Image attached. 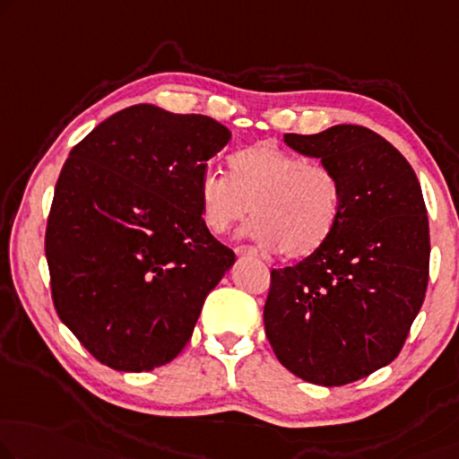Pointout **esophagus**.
I'll list each match as a JSON object with an SVG mask.
<instances>
[{
    "label": "esophagus",
    "instance_id": "obj_1",
    "mask_svg": "<svg viewBox=\"0 0 459 459\" xmlns=\"http://www.w3.org/2000/svg\"><path fill=\"white\" fill-rule=\"evenodd\" d=\"M235 253H237V255H257V251L249 247V245H238Z\"/></svg>",
    "mask_w": 459,
    "mask_h": 459
}]
</instances>
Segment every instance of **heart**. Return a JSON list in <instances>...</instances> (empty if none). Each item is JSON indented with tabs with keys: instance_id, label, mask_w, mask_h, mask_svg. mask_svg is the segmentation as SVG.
Wrapping results in <instances>:
<instances>
[{
	"instance_id": "b5f03b06",
	"label": "heart",
	"mask_w": 459,
	"mask_h": 459,
	"mask_svg": "<svg viewBox=\"0 0 459 459\" xmlns=\"http://www.w3.org/2000/svg\"><path fill=\"white\" fill-rule=\"evenodd\" d=\"M230 177L200 179L202 221L227 232L255 212L249 237L286 259H305L330 241L342 214L338 175L324 162L264 142L230 156Z\"/></svg>"
}]
</instances>
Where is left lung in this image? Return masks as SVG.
<instances>
[{"label":"left lung","instance_id":"8db88e82","mask_svg":"<svg viewBox=\"0 0 459 459\" xmlns=\"http://www.w3.org/2000/svg\"><path fill=\"white\" fill-rule=\"evenodd\" d=\"M338 175L342 214L317 253L272 270L265 336L297 377L333 387L398 357L429 284L427 206L412 167L362 126L286 134Z\"/></svg>","mask_w":459,"mask_h":459}]
</instances>
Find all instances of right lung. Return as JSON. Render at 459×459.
Instances as JSON below:
<instances>
[{"instance_id":"1","label":"right lung","mask_w":459,"mask_h":459,"mask_svg":"<svg viewBox=\"0 0 459 459\" xmlns=\"http://www.w3.org/2000/svg\"><path fill=\"white\" fill-rule=\"evenodd\" d=\"M229 142L206 115L135 105L72 148L45 255L55 311L102 365L140 373L173 360L235 264L200 204L208 160Z\"/></svg>"}]
</instances>
